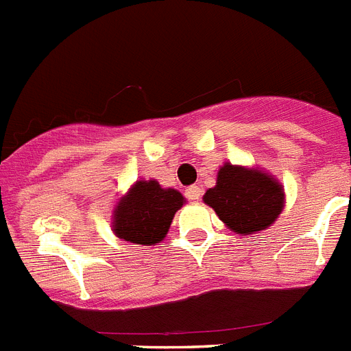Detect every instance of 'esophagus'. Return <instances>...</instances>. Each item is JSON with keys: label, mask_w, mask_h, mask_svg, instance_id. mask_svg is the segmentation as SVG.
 <instances>
[{"label": "esophagus", "mask_w": 351, "mask_h": 351, "mask_svg": "<svg viewBox=\"0 0 351 351\" xmlns=\"http://www.w3.org/2000/svg\"><path fill=\"white\" fill-rule=\"evenodd\" d=\"M186 197L190 199V201H199L202 195V188L197 186V184H193V186H188L186 188Z\"/></svg>", "instance_id": "1"}]
</instances>
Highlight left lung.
<instances>
[{
  "label": "left lung",
  "instance_id": "obj_1",
  "mask_svg": "<svg viewBox=\"0 0 351 351\" xmlns=\"http://www.w3.org/2000/svg\"><path fill=\"white\" fill-rule=\"evenodd\" d=\"M228 230L245 237L273 226L285 206L283 184L258 167L224 163L217 182L202 195Z\"/></svg>",
  "mask_w": 351,
  "mask_h": 351
}]
</instances>
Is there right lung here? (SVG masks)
<instances>
[{"mask_svg": "<svg viewBox=\"0 0 351 351\" xmlns=\"http://www.w3.org/2000/svg\"><path fill=\"white\" fill-rule=\"evenodd\" d=\"M182 204H186V199L176 188H163L156 179H138L118 199L111 230L129 244L156 245L167 237Z\"/></svg>", "mask_w": 351, "mask_h": 351, "instance_id": "right-lung-1", "label": "right lung"}]
</instances>
